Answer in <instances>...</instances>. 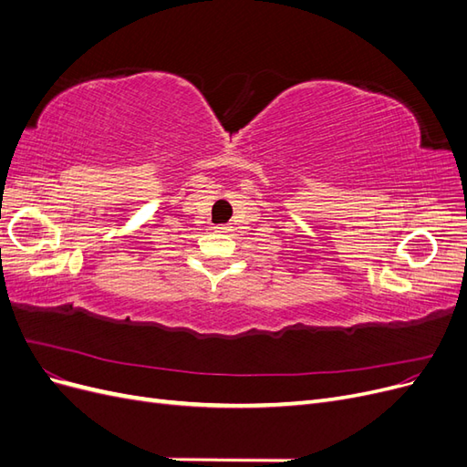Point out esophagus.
Returning <instances> with one entry per match:
<instances>
[{
  "mask_svg": "<svg viewBox=\"0 0 467 467\" xmlns=\"http://www.w3.org/2000/svg\"><path fill=\"white\" fill-rule=\"evenodd\" d=\"M214 230H216V232H220V234H225V232H228V225H225V223H218Z\"/></svg>",
  "mask_w": 467,
  "mask_h": 467,
  "instance_id": "esophagus-1",
  "label": "esophagus"
}]
</instances>
